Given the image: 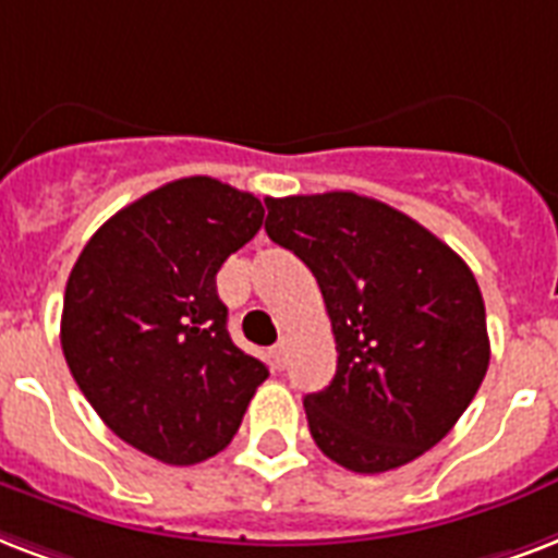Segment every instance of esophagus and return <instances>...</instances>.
Returning a JSON list of instances; mask_svg holds the SVG:
<instances>
[{
    "label": "esophagus",
    "mask_w": 558,
    "mask_h": 558,
    "mask_svg": "<svg viewBox=\"0 0 558 558\" xmlns=\"http://www.w3.org/2000/svg\"><path fill=\"white\" fill-rule=\"evenodd\" d=\"M270 355H274V361H276V366H279V369H282L284 366V357H288V340H279V343H276L274 349H270Z\"/></svg>",
    "instance_id": "34e87169"
}]
</instances>
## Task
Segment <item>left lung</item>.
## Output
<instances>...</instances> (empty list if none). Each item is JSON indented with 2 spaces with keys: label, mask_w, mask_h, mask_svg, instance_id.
Instances as JSON below:
<instances>
[{
  "label": "left lung",
  "mask_w": 558,
  "mask_h": 558,
  "mask_svg": "<svg viewBox=\"0 0 558 558\" xmlns=\"http://www.w3.org/2000/svg\"><path fill=\"white\" fill-rule=\"evenodd\" d=\"M265 230L326 300L338 373L305 396L314 442L357 474L434 448L481 390L489 335L463 258L422 223L355 192L267 197Z\"/></svg>",
  "instance_id": "left-lung-1"
}]
</instances>
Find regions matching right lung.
Listing matches in <instances>:
<instances>
[{
  "label": "right lung",
  "mask_w": 558,
  "mask_h": 558,
  "mask_svg": "<svg viewBox=\"0 0 558 558\" xmlns=\"http://www.w3.org/2000/svg\"><path fill=\"white\" fill-rule=\"evenodd\" d=\"M262 220L250 192L183 177L116 211L69 274L60 317L69 373L104 425L159 463L223 451L267 378L232 343L215 284Z\"/></svg>",
  "instance_id": "1"
}]
</instances>
